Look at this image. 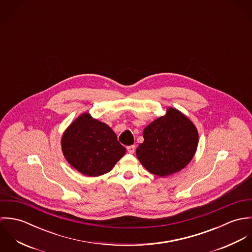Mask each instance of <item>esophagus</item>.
<instances>
[{"label":"esophagus","instance_id":"esophagus-1","mask_svg":"<svg viewBox=\"0 0 252 252\" xmlns=\"http://www.w3.org/2000/svg\"><path fill=\"white\" fill-rule=\"evenodd\" d=\"M136 150V146L135 145H130V146H127V151L130 153V154H133Z\"/></svg>","mask_w":252,"mask_h":252}]
</instances>
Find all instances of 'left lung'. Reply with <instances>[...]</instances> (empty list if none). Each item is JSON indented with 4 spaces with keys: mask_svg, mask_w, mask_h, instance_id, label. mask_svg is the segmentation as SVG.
I'll return each mask as SVG.
<instances>
[{
    "mask_svg": "<svg viewBox=\"0 0 252 252\" xmlns=\"http://www.w3.org/2000/svg\"><path fill=\"white\" fill-rule=\"evenodd\" d=\"M144 143L136 153L144 168L159 177H168L185 168L194 157L199 143L197 128L179 109L167 108L144 128Z\"/></svg>",
    "mask_w": 252,
    "mask_h": 252,
    "instance_id": "1",
    "label": "left lung"
}]
</instances>
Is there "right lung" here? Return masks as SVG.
Wrapping results in <instances>:
<instances>
[{"label": "right lung", "mask_w": 252, "mask_h": 252, "mask_svg": "<svg viewBox=\"0 0 252 252\" xmlns=\"http://www.w3.org/2000/svg\"><path fill=\"white\" fill-rule=\"evenodd\" d=\"M61 146L69 164L87 177H98L111 171L126 152L108 124L80 114L65 130Z\"/></svg>", "instance_id": "add662e5"}]
</instances>
